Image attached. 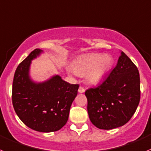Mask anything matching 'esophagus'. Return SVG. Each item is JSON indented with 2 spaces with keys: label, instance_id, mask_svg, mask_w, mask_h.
<instances>
[{
  "label": "esophagus",
  "instance_id": "obj_1",
  "mask_svg": "<svg viewBox=\"0 0 151 151\" xmlns=\"http://www.w3.org/2000/svg\"><path fill=\"white\" fill-rule=\"evenodd\" d=\"M85 92V89L83 87V86H80L78 89V92H80V93H83V92Z\"/></svg>",
  "mask_w": 151,
  "mask_h": 151
}]
</instances>
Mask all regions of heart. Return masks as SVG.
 I'll use <instances>...</instances> for the list:
<instances>
[{"label": "heart", "mask_w": 151, "mask_h": 151, "mask_svg": "<svg viewBox=\"0 0 151 151\" xmlns=\"http://www.w3.org/2000/svg\"><path fill=\"white\" fill-rule=\"evenodd\" d=\"M112 64L113 59L110 56L92 53L76 61L73 65V70L79 76L87 73V80L92 83H97L103 78Z\"/></svg>", "instance_id": "heart-1"}]
</instances>
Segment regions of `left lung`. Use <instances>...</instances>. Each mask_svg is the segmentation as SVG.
Returning <instances> with one entry per match:
<instances>
[{
	"label": "left lung",
	"instance_id": "left-lung-1",
	"mask_svg": "<svg viewBox=\"0 0 151 151\" xmlns=\"http://www.w3.org/2000/svg\"><path fill=\"white\" fill-rule=\"evenodd\" d=\"M92 124L110 130L128 123L140 101V78L134 62L123 52L109 75L95 87L85 92Z\"/></svg>",
	"mask_w": 151,
	"mask_h": 151
}]
</instances>
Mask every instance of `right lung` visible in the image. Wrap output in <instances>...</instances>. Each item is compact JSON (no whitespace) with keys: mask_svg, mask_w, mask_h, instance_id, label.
<instances>
[{"mask_svg":"<svg viewBox=\"0 0 151 151\" xmlns=\"http://www.w3.org/2000/svg\"><path fill=\"white\" fill-rule=\"evenodd\" d=\"M42 52L37 48L19 64L12 83V104L26 126L40 132L59 131L67 123L78 84H70L59 76L41 83L28 76L31 61Z\"/></svg>","mask_w":151,"mask_h":151,"instance_id":"right-lung-1","label":"right lung"}]
</instances>
